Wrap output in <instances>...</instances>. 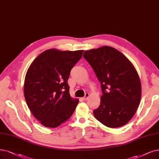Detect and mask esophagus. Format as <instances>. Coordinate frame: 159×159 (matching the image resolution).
<instances>
[{"label": "esophagus", "instance_id": "esophagus-1", "mask_svg": "<svg viewBox=\"0 0 159 159\" xmlns=\"http://www.w3.org/2000/svg\"><path fill=\"white\" fill-rule=\"evenodd\" d=\"M89 93H85V96H84V97L83 98V99L84 100H86V99L89 98Z\"/></svg>", "mask_w": 159, "mask_h": 159}]
</instances>
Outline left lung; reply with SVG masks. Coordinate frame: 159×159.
Wrapping results in <instances>:
<instances>
[{"mask_svg": "<svg viewBox=\"0 0 159 159\" xmlns=\"http://www.w3.org/2000/svg\"><path fill=\"white\" fill-rule=\"evenodd\" d=\"M101 84L100 105L95 118L105 126L119 128L131 120L142 96L139 76L132 63L120 52L104 46L84 52Z\"/></svg>", "mask_w": 159, "mask_h": 159, "instance_id": "1", "label": "left lung"}]
</instances>
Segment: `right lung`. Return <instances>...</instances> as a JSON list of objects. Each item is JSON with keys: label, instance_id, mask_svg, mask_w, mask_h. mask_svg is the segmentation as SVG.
I'll list each match as a JSON object with an SVG mask.
<instances>
[{"label": "right lung", "instance_id": "add662e5", "mask_svg": "<svg viewBox=\"0 0 159 159\" xmlns=\"http://www.w3.org/2000/svg\"><path fill=\"white\" fill-rule=\"evenodd\" d=\"M83 50H45L29 66L24 82L29 109L41 125L56 128L67 120L79 103L70 96L67 80Z\"/></svg>", "mask_w": 159, "mask_h": 159}]
</instances>
